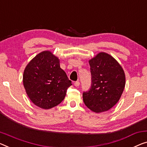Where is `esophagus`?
Listing matches in <instances>:
<instances>
[{
  "mask_svg": "<svg viewBox=\"0 0 147 147\" xmlns=\"http://www.w3.org/2000/svg\"><path fill=\"white\" fill-rule=\"evenodd\" d=\"M74 86H75L76 87L79 86V85H80V82H79V81H76V82H74Z\"/></svg>",
  "mask_w": 147,
  "mask_h": 147,
  "instance_id": "1",
  "label": "esophagus"
}]
</instances>
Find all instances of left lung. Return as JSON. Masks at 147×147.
I'll use <instances>...</instances> for the list:
<instances>
[{
    "label": "left lung",
    "instance_id": "8db88e82",
    "mask_svg": "<svg viewBox=\"0 0 147 147\" xmlns=\"http://www.w3.org/2000/svg\"><path fill=\"white\" fill-rule=\"evenodd\" d=\"M91 86L82 94L84 104L96 113L106 111L117 104L123 92L125 76L117 61L100 53L89 61Z\"/></svg>",
    "mask_w": 147,
    "mask_h": 147
}]
</instances>
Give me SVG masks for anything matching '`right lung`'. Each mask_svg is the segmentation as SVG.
Here are the masks:
<instances>
[{
    "mask_svg": "<svg viewBox=\"0 0 147 147\" xmlns=\"http://www.w3.org/2000/svg\"><path fill=\"white\" fill-rule=\"evenodd\" d=\"M23 83L31 101L45 109L59 104L72 85L60 67L59 59L48 51L39 53L28 63L24 72Z\"/></svg>",
    "mask_w": 147,
    "mask_h": 147,
    "instance_id": "right-lung-1",
    "label": "right lung"
}]
</instances>
